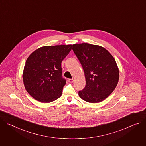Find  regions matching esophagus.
<instances>
[{
  "label": "esophagus",
  "mask_w": 146,
  "mask_h": 146,
  "mask_svg": "<svg viewBox=\"0 0 146 146\" xmlns=\"http://www.w3.org/2000/svg\"><path fill=\"white\" fill-rule=\"evenodd\" d=\"M73 81H74V80H73V78H72V79H69V80H68V81H69V82H70V83L73 82Z\"/></svg>",
  "instance_id": "esophagus-1"
}]
</instances>
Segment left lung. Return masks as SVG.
Masks as SVG:
<instances>
[{
    "label": "left lung",
    "instance_id": "obj_1",
    "mask_svg": "<svg viewBox=\"0 0 146 146\" xmlns=\"http://www.w3.org/2000/svg\"><path fill=\"white\" fill-rule=\"evenodd\" d=\"M84 72L85 88L79 96L90 103H98L108 98L119 80L115 59L105 48L88 43L75 44L72 48Z\"/></svg>",
    "mask_w": 146,
    "mask_h": 146
}]
</instances>
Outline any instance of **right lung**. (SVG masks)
I'll return each instance as SVG.
<instances>
[{
	"mask_svg": "<svg viewBox=\"0 0 146 146\" xmlns=\"http://www.w3.org/2000/svg\"><path fill=\"white\" fill-rule=\"evenodd\" d=\"M72 45L44 46L27 58L23 78L25 90L35 99L50 103L59 98L66 80L62 77V61L72 50Z\"/></svg>",
	"mask_w": 146,
	"mask_h": 146,
	"instance_id": "add662e5",
	"label": "right lung"
}]
</instances>
